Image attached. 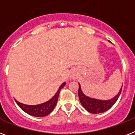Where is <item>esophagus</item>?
I'll return each mask as SVG.
<instances>
[{"label": "esophagus", "mask_w": 135, "mask_h": 135, "mask_svg": "<svg viewBox=\"0 0 135 135\" xmlns=\"http://www.w3.org/2000/svg\"><path fill=\"white\" fill-rule=\"evenodd\" d=\"M77 73H76L75 71H72V72L71 73V75H70V77H71V79H75L77 77Z\"/></svg>", "instance_id": "obj_1"}]
</instances>
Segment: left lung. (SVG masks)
<instances>
[{"instance_id":"8db88e82","label":"left lung","mask_w":135,"mask_h":135,"mask_svg":"<svg viewBox=\"0 0 135 135\" xmlns=\"http://www.w3.org/2000/svg\"><path fill=\"white\" fill-rule=\"evenodd\" d=\"M122 85L118 93L111 99L100 100V99L91 98L84 94V92H82L80 84H79L78 96L82 106L90 113L96 114V113H103L112 107L119 98L122 92Z\"/></svg>"}]
</instances>
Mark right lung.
I'll list each match as a JSON object with an SVG mask.
<instances>
[{
  "mask_svg": "<svg viewBox=\"0 0 135 135\" xmlns=\"http://www.w3.org/2000/svg\"><path fill=\"white\" fill-rule=\"evenodd\" d=\"M66 85V82H64L62 85H60L58 88V91L55 94L51 99L45 102V103H41L39 105H25L23 103H21L20 102L16 100V103H17L18 106L22 109L24 112H26L28 114L32 115L35 117H44L46 116L47 115L50 114L51 111H53L54 107H56V103L58 102V96H59L60 92L61 89L64 87V85Z\"/></svg>",
  "mask_w": 135,
  "mask_h": 135,
  "instance_id": "right-lung-1",
  "label": "right lung"
}]
</instances>
